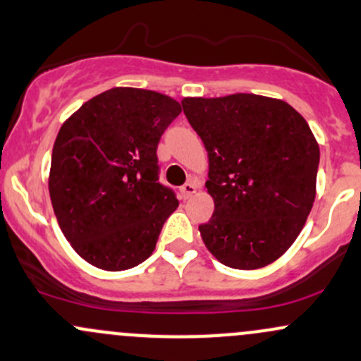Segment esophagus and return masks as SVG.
Returning <instances> with one entry per match:
<instances>
[{
  "label": "esophagus",
  "mask_w": 361,
  "mask_h": 361,
  "mask_svg": "<svg viewBox=\"0 0 361 361\" xmlns=\"http://www.w3.org/2000/svg\"><path fill=\"white\" fill-rule=\"evenodd\" d=\"M193 193H197V185L193 183V181H188V183H185L183 187H181V195H183V199H190Z\"/></svg>",
  "instance_id": "1"
}]
</instances>
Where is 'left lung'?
<instances>
[{
    "label": "left lung",
    "mask_w": 361,
    "mask_h": 361,
    "mask_svg": "<svg viewBox=\"0 0 361 361\" xmlns=\"http://www.w3.org/2000/svg\"><path fill=\"white\" fill-rule=\"evenodd\" d=\"M183 113L209 154L214 214L200 224L209 252L241 271L279 259L315 200L320 150L310 126L279 99L185 97Z\"/></svg>",
    "instance_id": "obj_1"
}]
</instances>
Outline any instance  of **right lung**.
Returning <instances> with one entry per match:
<instances>
[{
  "label": "right lung",
  "instance_id": "right-lung-1",
  "mask_svg": "<svg viewBox=\"0 0 361 361\" xmlns=\"http://www.w3.org/2000/svg\"><path fill=\"white\" fill-rule=\"evenodd\" d=\"M181 113L154 90L114 87L82 104L59 128L49 195L73 250L104 271L152 255L176 193L159 183L157 144Z\"/></svg>",
  "mask_w": 361,
  "mask_h": 361
}]
</instances>
